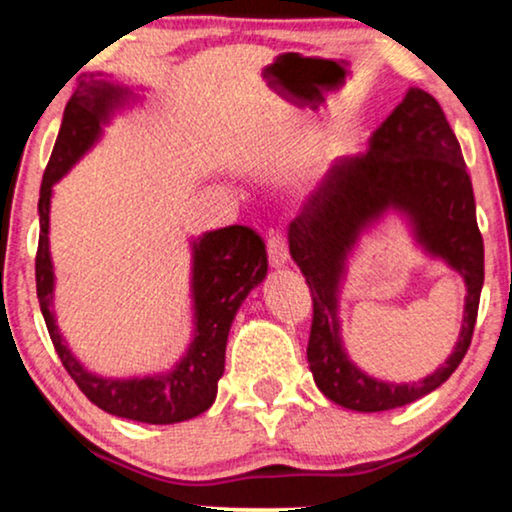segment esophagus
<instances>
[{
  "instance_id": "34e87169",
  "label": "esophagus",
  "mask_w": 512,
  "mask_h": 512,
  "mask_svg": "<svg viewBox=\"0 0 512 512\" xmlns=\"http://www.w3.org/2000/svg\"><path fill=\"white\" fill-rule=\"evenodd\" d=\"M268 258L272 268H282V265L289 261V244H286L284 235H270L268 240Z\"/></svg>"
}]
</instances>
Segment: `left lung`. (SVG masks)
<instances>
[{"label":"left lung","mask_w":512,"mask_h":512,"mask_svg":"<svg viewBox=\"0 0 512 512\" xmlns=\"http://www.w3.org/2000/svg\"><path fill=\"white\" fill-rule=\"evenodd\" d=\"M387 208L411 219L418 241L467 282L465 324L455 352L419 383H382L356 369L341 347L337 293L346 254ZM293 261L312 293L307 361L321 394L356 412L408 405L438 389L471 347L485 282V247L475 221L473 184L447 118L426 90L410 88L368 139V151L342 158L324 174L289 226Z\"/></svg>","instance_id":"obj_1"}]
</instances>
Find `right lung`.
<instances>
[{
    "label": "right lung",
    "mask_w": 512,
    "mask_h": 512,
    "mask_svg": "<svg viewBox=\"0 0 512 512\" xmlns=\"http://www.w3.org/2000/svg\"><path fill=\"white\" fill-rule=\"evenodd\" d=\"M130 95L128 88L90 74L67 102L39 193V249L34 261L37 298L62 366L90 403L109 415L132 422L177 424L202 415L214 403L226 363L230 324L247 293L263 282L268 272V254L261 235L247 226L212 230L193 242L191 291L195 335L186 356L170 373L135 380H107L88 373L76 361L55 326L51 310L53 263L48 251V212L53 184L65 177L76 160L100 139L102 123H107L111 111L125 104Z\"/></svg>",
    "instance_id": "right-lung-1"
}]
</instances>
